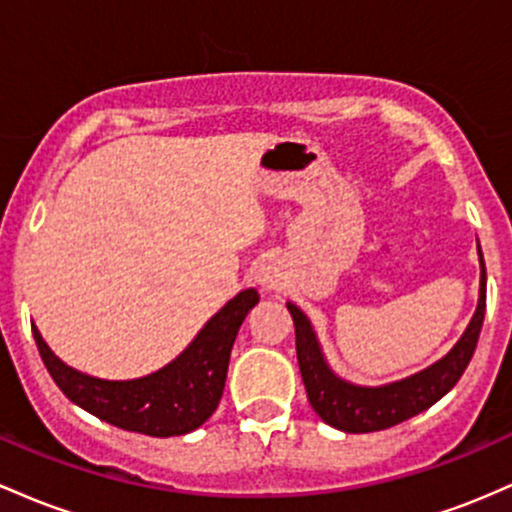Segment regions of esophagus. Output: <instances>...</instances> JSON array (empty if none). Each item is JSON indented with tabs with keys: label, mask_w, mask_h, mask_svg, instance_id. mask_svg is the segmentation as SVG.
Segmentation results:
<instances>
[{
	"label": "esophagus",
	"mask_w": 512,
	"mask_h": 512,
	"mask_svg": "<svg viewBox=\"0 0 512 512\" xmlns=\"http://www.w3.org/2000/svg\"><path fill=\"white\" fill-rule=\"evenodd\" d=\"M278 278H280V275L275 273L271 266H261V268H258V273H256L258 285H261L263 290H275V287H278Z\"/></svg>",
	"instance_id": "1"
}]
</instances>
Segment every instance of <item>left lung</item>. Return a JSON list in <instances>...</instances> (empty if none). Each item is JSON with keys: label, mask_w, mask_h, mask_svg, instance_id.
Wrapping results in <instances>:
<instances>
[{"label": "left lung", "mask_w": 512, "mask_h": 512, "mask_svg": "<svg viewBox=\"0 0 512 512\" xmlns=\"http://www.w3.org/2000/svg\"><path fill=\"white\" fill-rule=\"evenodd\" d=\"M481 263V287L479 307H476L467 331L455 343V348L440 358L438 363L406 377V380L382 384V387H360L350 384L331 370L324 360L307 314L297 304L287 302L292 321H295V346L297 363H300L302 382L307 389V399L312 409L319 413L321 421L343 430V433H372V430L392 428L416 413L430 409L435 401L450 392L459 382L472 360L476 341H479L481 324L486 312V266L479 249Z\"/></svg>", "instance_id": "8db88e82"}]
</instances>
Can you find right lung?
Instances as JSON below:
<instances>
[{"mask_svg":"<svg viewBox=\"0 0 512 512\" xmlns=\"http://www.w3.org/2000/svg\"><path fill=\"white\" fill-rule=\"evenodd\" d=\"M258 302L256 290L239 292L212 317L176 360L140 380H99L65 365L31 326L40 358L67 399L111 426L171 438L200 428L225 392L229 353L241 321Z\"/></svg>","mask_w":512,"mask_h":512,"instance_id":"1","label":"right lung"}]
</instances>
